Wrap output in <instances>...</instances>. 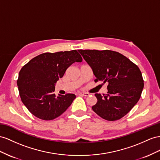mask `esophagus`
Listing matches in <instances>:
<instances>
[{
    "mask_svg": "<svg viewBox=\"0 0 160 160\" xmlns=\"http://www.w3.org/2000/svg\"><path fill=\"white\" fill-rule=\"evenodd\" d=\"M79 95L81 96H84V97H88L89 96V93L88 92H80Z\"/></svg>",
    "mask_w": 160,
    "mask_h": 160,
    "instance_id": "1",
    "label": "esophagus"
}]
</instances>
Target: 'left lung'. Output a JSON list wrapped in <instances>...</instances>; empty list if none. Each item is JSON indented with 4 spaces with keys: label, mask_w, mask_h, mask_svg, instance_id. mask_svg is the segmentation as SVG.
I'll list each match as a JSON object with an SVG mask.
<instances>
[{
    "label": "left lung",
    "mask_w": 160,
    "mask_h": 160,
    "mask_svg": "<svg viewBox=\"0 0 160 160\" xmlns=\"http://www.w3.org/2000/svg\"><path fill=\"white\" fill-rule=\"evenodd\" d=\"M92 69L95 82H108V93L95 94L97 103L92 109L98 116L115 121L126 115L140 99L144 87L142 73L137 65L120 52L78 50Z\"/></svg>",
    "instance_id": "8db88e82"
}]
</instances>
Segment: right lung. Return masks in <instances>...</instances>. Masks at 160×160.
Segmentation results:
<instances>
[{"label": "right lung", "instance_id": "1", "mask_svg": "<svg viewBox=\"0 0 160 160\" xmlns=\"http://www.w3.org/2000/svg\"><path fill=\"white\" fill-rule=\"evenodd\" d=\"M82 58L76 50L44 52L21 69L17 82L22 101L36 118L51 120L61 116L75 99L74 94H54L55 84L66 69Z\"/></svg>", "mask_w": 160, "mask_h": 160}]
</instances>
